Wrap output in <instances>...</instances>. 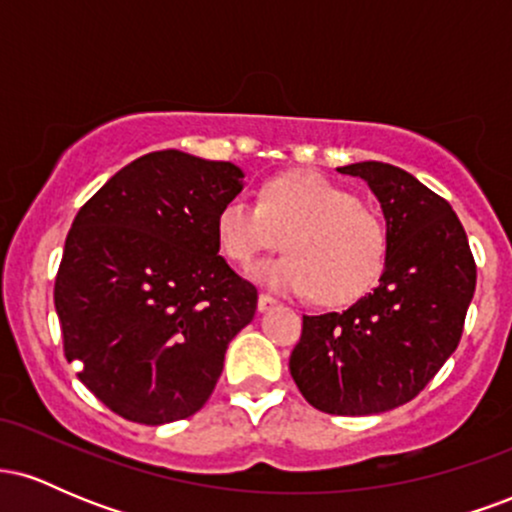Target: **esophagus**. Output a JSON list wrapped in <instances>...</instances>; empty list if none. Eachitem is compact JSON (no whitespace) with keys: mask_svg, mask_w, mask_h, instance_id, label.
Listing matches in <instances>:
<instances>
[{"mask_svg":"<svg viewBox=\"0 0 512 512\" xmlns=\"http://www.w3.org/2000/svg\"><path fill=\"white\" fill-rule=\"evenodd\" d=\"M279 303L276 301L274 296H269V293H260V298H257V308H260V313H264V310L274 308V305Z\"/></svg>","mask_w":512,"mask_h":512,"instance_id":"esophagus-1","label":"esophagus"}]
</instances>
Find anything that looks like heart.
Wrapping results in <instances>:
<instances>
[{"instance_id": "1", "label": "heart", "mask_w": 512, "mask_h": 512, "mask_svg": "<svg viewBox=\"0 0 512 512\" xmlns=\"http://www.w3.org/2000/svg\"><path fill=\"white\" fill-rule=\"evenodd\" d=\"M216 238L223 255L240 267L284 243L291 255L262 262L255 276L279 291H313L315 301L325 305L361 298L387 260L383 219L354 192L315 173L269 180L260 190V204L226 202L216 216Z\"/></svg>"}]
</instances>
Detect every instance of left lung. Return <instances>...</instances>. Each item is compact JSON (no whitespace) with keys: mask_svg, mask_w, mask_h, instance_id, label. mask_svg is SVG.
I'll return each mask as SVG.
<instances>
[{"mask_svg":"<svg viewBox=\"0 0 512 512\" xmlns=\"http://www.w3.org/2000/svg\"><path fill=\"white\" fill-rule=\"evenodd\" d=\"M337 170L366 180L378 197L385 269L344 313L303 315L289 368L325 414H383L419 395L457 349L477 264L450 204L407 170L380 161Z\"/></svg>","mask_w":512,"mask_h":512,"instance_id":"1","label":"left lung"}]
</instances>
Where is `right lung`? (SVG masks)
Here are the masks:
<instances>
[{"label":"right lung","instance_id":"right-lung-1","mask_svg":"<svg viewBox=\"0 0 512 512\" xmlns=\"http://www.w3.org/2000/svg\"><path fill=\"white\" fill-rule=\"evenodd\" d=\"M243 190L228 161L166 149L79 209L55 279L64 356L122 419L161 426L204 407L257 289L219 255L216 216Z\"/></svg>","mask_w":512,"mask_h":512}]
</instances>
